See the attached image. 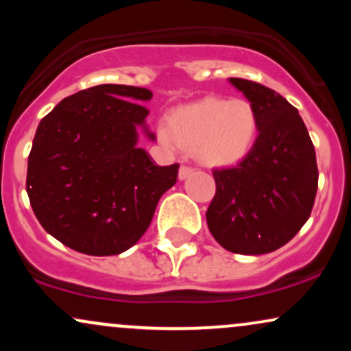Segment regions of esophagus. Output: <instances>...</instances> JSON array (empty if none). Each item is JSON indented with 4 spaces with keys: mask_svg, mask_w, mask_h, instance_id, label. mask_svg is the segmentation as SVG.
Returning a JSON list of instances; mask_svg holds the SVG:
<instances>
[{
    "mask_svg": "<svg viewBox=\"0 0 351 351\" xmlns=\"http://www.w3.org/2000/svg\"><path fill=\"white\" fill-rule=\"evenodd\" d=\"M193 171H195V168H193V167H189V165H181V167H180V173H178L180 180H184V178H188V176L191 175Z\"/></svg>",
    "mask_w": 351,
    "mask_h": 351,
    "instance_id": "esophagus-1",
    "label": "esophagus"
}]
</instances>
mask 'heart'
Wrapping results in <instances>:
<instances>
[{
	"label": "heart",
	"instance_id": "1",
	"mask_svg": "<svg viewBox=\"0 0 351 351\" xmlns=\"http://www.w3.org/2000/svg\"><path fill=\"white\" fill-rule=\"evenodd\" d=\"M256 108L245 99L204 97L171 112L160 136L170 147L195 152L213 167L239 163L256 142Z\"/></svg>",
	"mask_w": 351,
	"mask_h": 351
}]
</instances>
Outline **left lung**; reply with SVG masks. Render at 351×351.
<instances>
[{
	"label": "left lung",
	"mask_w": 351,
	"mask_h": 351,
	"mask_svg": "<svg viewBox=\"0 0 351 351\" xmlns=\"http://www.w3.org/2000/svg\"><path fill=\"white\" fill-rule=\"evenodd\" d=\"M229 82L256 108L259 134L236 167L213 170L216 195L208 228L226 251L257 256L287 244L312 213L318 188L315 148L299 110L254 80Z\"/></svg>",
	"instance_id": "8db88e82"
}]
</instances>
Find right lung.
Wrapping results in <instances>:
<instances>
[{"mask_svg":"<svg viewBox=\"0 0 351 351\" xmlns=\"http://www.w3.org/2000/svg\"><path fill=\"white\" fill-rule=\"evenodd\" d=\"M148 88L102 84L66 97L39 122L27 158L26 191L41 226L74 251L115 256L150 226L178 178L136 147ZM153 140L155 135L147 132Z\"/></svg>","mask_w":351,"mask_h":351,"instance_id":"obj_1","label":"right lung"}]
</instances>
